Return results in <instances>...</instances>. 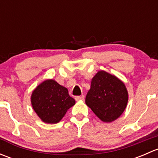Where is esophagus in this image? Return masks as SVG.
I'll return each instance as SVG.
<instances>
[{"mask_svg": "<svg viewBox=\"0 0 158 158\" xmlns=\"http://www.w3.org/2000/svg\"><path fill=\"white\" fill-rule=\"evenodd\" d=\"M75 99L76 101H81V100L84 99V95H79V96H76L75 97Z\"/></svg>", "mask_w": 158, "mask_h": 158, "instance_id": "esophagus-1", "label": "esophagus"}]
</instances>
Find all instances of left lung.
<instances>
[{"label":"left lung","mask_w":158,"mask_h":158,"mask_svg":"<svg viewBox=\"0 0 158 158\" xmlns=\"http://www.w3.org/2000/svg\"><path fill=\"white\" fill-rule=\"evenodd\" d=\"M128 93L121 79L104 70L92 79L85 104L103 122L110 123L118 118L126 109Z\"/></svg>","instance_id":"left-lung-1"}]
</instances>
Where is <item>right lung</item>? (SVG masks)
<instances>
[{
  "mask_svg": "<svg viewBox=\"0 0 158 158\" xmlns=\"http://www.w3.org/2000/svg\"><path fill=\"white\" fill-rule=\"evenodd\" d=\"M32 107L40 118L47 124H56L64 117L76 101L68 89L53 79H47L33 91Z\"/></svg>",
  "mask_w": 158,
  "mask_h": 158,
  "instance_id": "obj_1",
  "label": "right lung"
}]
</instances>
